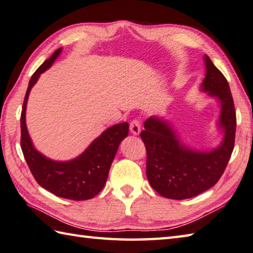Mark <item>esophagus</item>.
I'll return each mask as SVG.
<instances>
[{"label":"esophagus","mask_w":253,"mask_h":253,"mask_svg":"<svg viewBox=\"0 0 253 253\" xmlns=\"http://www.w3.org/2000/svg\"><path fill=\"white\" fill-rule=\"evenodd\" d=\"M130 131L133 135H138L141 132V123L137 119H134L130 123Z\"/></svg>","instance_id":"obj_1"}]
</instances>
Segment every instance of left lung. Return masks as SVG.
<instances>
[{"label":"left lung","instance_id":"1","mask_svg":"<svg viewBox=\"0 0 253 253\" xmlns=\"http://www.w3.org/2000/svg\"><path fill=\"white\" fill-rule=\"evenodd\" d=\"M204 63L202 91L216 98L220 106L217 126L224 137L219 145L211 151L190 148L161 117H149L141 132L147 153V179L164 198L190 199L212 188L224 173L233 153L236 112L228 82L206 54Z\"/></svg>","mask_w":253,"mask_h":253}]
</instances>
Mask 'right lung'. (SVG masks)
Wrapping results in <instances>:
<instances>
[{"label":"right lung","instance_id":"1","mask_svg":"<svg viewBox=\"0 0 253 253\" xmlns=\"http://www.w3.org/2000/svg\"><path fill=\"white\" fill-rule=\"evenodd\" d=\"M61 52L62 48L55 50L29 81L20 116V147L30 171L41 187L59 198L84 201L92 199L104 188L120 143L128 134V123L123 122L108 127L80 156L72 161H52L35 148L26 126L28 96L40 75L53 64Z\"/></svg>","mask_w":253,"mask_h":253}]
</instances>
